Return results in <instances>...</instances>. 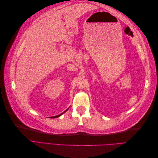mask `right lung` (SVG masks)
<instances>
[{
	"label": "right lung",
	"mask_w": 158,
	"mask_h": 158,
	"mask_svg": "<svg viewBox=\"0 0 158 158\" xmlns=\"http://www.w3.org/2000/svg\"><path fill=\"white\" fill-rule=\"evenodd\" d=\"M68 109H67V110H68ZM67 110H66V111H65L64 112H66V111H67ZM63 113H61V114H58V115H56V116H54V117H51V118H56V117H60V116L61 115V114H63Z\"/></svg>",
	"instance_id": "obj_1"
}]
</instances>
